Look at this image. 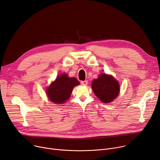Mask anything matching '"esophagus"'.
<instances>
[{"instance_id": "1", "label": "esophagus", "mask_w": 160, "mask_h": 160, "mask_svg": "<svg viewBox=\"0 0 160 160\" xmlns=\"http://www.w3.org/2000/svg\"><path fill=\"white\" fill-rule=\"evenodd\" d=\"M80 83H81V84L83 85H88V82L87 81V80H85V81H81Z\"/></svg>"}]
</instances>
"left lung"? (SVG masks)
<instances>
[{"instance_id":"left-lung-1","label":"left lung","mask_w":160,"mask_h":160,"mask_svg":"<svg viewBox=\"0 0 160 160\" xmlns=\"http://www.w3.org/2000/svg\"><path fill=\"white\" fill-rule=\"evenodd\" d=\"M92 89L95 95L102 102L110 103L119 92V84L111 75L101 74L92 82Z\"/></svg>"}]
</instances>
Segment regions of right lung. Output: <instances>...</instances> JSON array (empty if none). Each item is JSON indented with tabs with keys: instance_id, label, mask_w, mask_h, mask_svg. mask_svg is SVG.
<instances>
[{
	"instance_id": "right-lung-1",
	"label": "right lung",
	"mask_w": 160,
	"mask_h": 160,
	"mask_svg": "<svg viewBox=\"0 0 160 160\" xmlns=\"http://www.w3.org/2000/svg\"><path fill=\"white\" fill-rule=\"evenodd\" d=\"M79 84L75 78H69L67 74L60 75L47 89V93L53 103H64L69 98L74 87Z\"/></svg>"
}]
</instances>
